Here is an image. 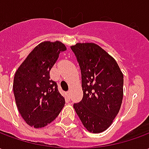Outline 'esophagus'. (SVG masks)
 <instances>
[{
    "mask_svg": "<svg viewBox=\"0 0 149 149\" xmlns=\"http://www.w3.org/2000/svg\"><path fill=\"white\" fill-rule=\"evenodd\" d=\"M70 95H71V92L70 91H68L66 93V97H68V98H70Z\"/></svg>",
    "mask_w": 149,
    "mask_h": 149,
    "instance_id": "1",
    "label": "esophagus"
}]
</instances>
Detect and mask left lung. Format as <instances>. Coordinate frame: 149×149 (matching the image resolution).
Masks as SVG:
<instances>
[{"label": "left lung", "instance_id": "left-lung-1", "mask_svg": "<svg viewBox=\"0 0 149 149\" xmlns=\"http://www.w3.org/2000/svg\"><path fill=\"white\" fill-rule=\"evenodd\" d=\"M81 70L83 99L73 108L84 128L100 133L110 127L123 100L124 75L112 56L94 43L71 46Z\"/></svg>", "mask_w": 149, "mask_h": 149}]
</instances>
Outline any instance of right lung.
Segmentation results:
<instances>
[{"label":"right lung","instance_id":"1","mask_svg":"<svg viewBox=\"0 0 149 149\" xmlns=\"http://www.w3.org/2000/svg\"><path fill=\"white\" fill-rule=\"evenodd\" d=\"M66 46L61 41H44L36 46L16 71L15 100L26 124L40 128L52 122L65 106V97L50 80L49 72Z\"/></svg>","mask_w":149,"mask_h":149}]
</instances>
